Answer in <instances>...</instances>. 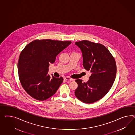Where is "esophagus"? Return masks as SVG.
Instances as JSON below:
<instances>
[{"instance_id": "1", "label": "esophagus", "mask_w": 135, "mask_h": 135, "mask_svg": "<svg viewBox=\"0 0 135 135\" xmlns=\"http://www.w3.org/2000/svg\"><path fill=\"white\" fill-rule=\"evenodd\" d=\"M67 81H73L74 80V79H72V78H70V77H67L65 78L64 79Z\"/></svg>"}]
</instances>
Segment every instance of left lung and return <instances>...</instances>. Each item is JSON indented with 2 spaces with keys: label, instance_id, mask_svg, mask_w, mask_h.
<instances>
[{
  "label": "left lung",
  "instance_id": "1",
  "mask_svg": "<svg viewBox=\"0 0 135 135\" xmlns=\"http://www.w3.org/2000/svg\"><path fill=\"white\" fill-rule=\"evenodd\" d=\"M80 48L85 69L91 72L87 83L75 80L78 86L75 93L84 103L91 104L102 98L113 85L117 74L115 59L107 47L99 43L83 40L75 43Z\"/></svg>",
  "mask_w": 135,
  "mask_h": 135
}]
</instances>
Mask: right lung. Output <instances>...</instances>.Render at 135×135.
Wrapping results in <instances>:
<instances>
[{"label": "right lung", "instance_id": "1", "mask_svg": "<svg viewBox=\"0 0 135 135\" xmlns=\"http://www.w3.org/2000/svg\"><path fill=\"white\" fill-rule=\"evenodd\" d=\"M71 41L36 40L28 44L19 56L18 77L22 88L33 98L44 101L54 95L63 80L48 75L50 63Z\"/></svg>", "mask_w": 135, "mask_h": 135}]
</instances>
